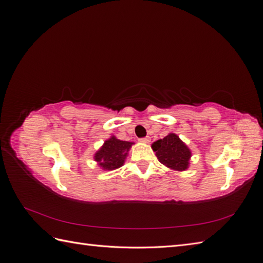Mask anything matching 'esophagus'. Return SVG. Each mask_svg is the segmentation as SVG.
Instances as JSON below:
<instances>
[{
  "label": "esophagus",
  "instance_id": "esophagus-1",
  "mask_svg": "<svg viewBox=\"0 0 263 263\" xmlns=\"http://www.w3.org/2000/svg\"><path fill=\"white\" fill-rule=\"evenodd\" d=\"M150 140H151L150 137H145V138H140V139H139V141L142 142V144H149Z\"/></svg>",
  "mask_w": 263,
  "mask_h": 263
}]
</instances>
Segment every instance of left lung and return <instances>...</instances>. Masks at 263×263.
Instances as JSON below:
<instances>
[{"label": "left lung", "mask_w": 263, "mask_h": 263, "mask_svg": "<svg viewBox=\"0 0 263 263\" xmlns=\"http://www.w3.org/2000/svg\"><path fill=\"white\" fill-rule=\"evenodd\" d=\"M151 148L166 168L174 171H185L189 168L192 153L177 134L169 133L163 139L155 141Z\"/></svg>", "instance_id": "obj_1"}]
</instances>
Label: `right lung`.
Wrapping results in <instances>:
<instances>
[{"label": "right lung", "mask_w": 263, "mask_h": 263, "mask_svg": "<svg viewBox=\"0 0 263 263\" xmlns=\"http://www.w3.org/2000/svg\"><path fill=\"white\" fill-rule=\"evenodd\" d=\"M133 145L134 142L132 141L119 140L115 136H110L95 153L94 161H97L100 168L105 171L116 170L125 163Z\"/></svg>", "instance_id": "add662e5"}]
</instances>
